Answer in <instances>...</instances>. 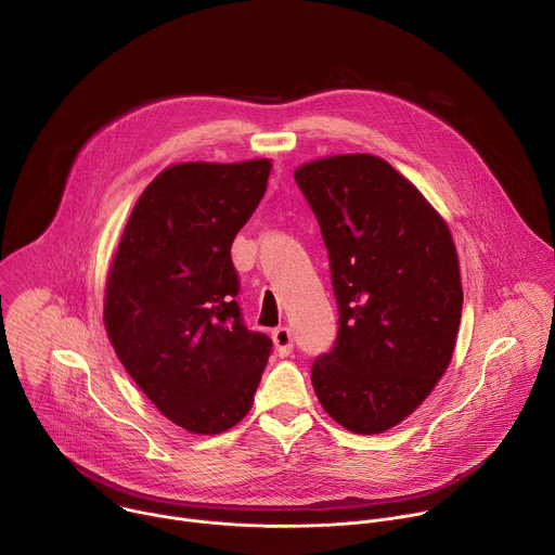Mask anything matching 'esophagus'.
Segmentation results:
<instances>
[{"instance_id":"34e87169","label":"esophagus","mask_w":555,"mask_h":555,"mask_svg":"<svg viewBox=\"0 0 555 555\" xmlns=\"http://www.w3.org/2000/svg\"><path fill=\"white\" fill-rule=\"evenodd\" d=\"M272 340H274V347H276V353L281 358L289 356L292 349H294V338H292V332L287 327H276L272 332Z\"/></svg>"}]
</instances>
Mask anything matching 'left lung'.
I'll list each match as a JSON object with an SVG mask.
<instances>
[{
    "label": "left lung",
    "instance_id": "8db88e82",
    "mask_svg": "<svg viewBox=\"0 0 555 555\" xmlns=\"http://www.w3.org/2000/svg\"><path fill=\"white\" fill-rule=\"evenodd\" d=\"M294 180L319 219L340 313L332 351L311 366L315 398L347 430L384 433L452 360L463 289L450 228L377 155L321 157Z\"/></svg>",
    "mask_w": 555,
    "mask_h": 555
}]
</instances>
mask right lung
I'll list each match as a JSON object with an SVG mask.
<instances>
[{"mask_svg": "<svg viewBox=\"0 0 555 555\" xmlns=\"http://www.w3.org/2000/svg\"><path fill=\"white\" fill-rule=\"evenodd\" d=\"M272 163L167 167L138 197L105 285V330L165 417L219 435L253 409L272 340L242 321L230 246Z\"/></svg>", "mask_w": 555, "mask_h": 555, "instance_id": "obj_1", "label": "right lung"}]
</instances>
